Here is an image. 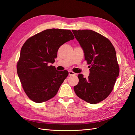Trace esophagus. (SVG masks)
Segmentation results:
<instances>
[{
    "label": "esophagus",
    "mask_w": 135,
    "mask_h": 135,
    "mask_svg": "<svg viewBox=\"0 0 135 135\" xmlns=\"http://www.w3.org/2000/svg\"><path fill=\"white\" fill-rule=\"evenodd\" d=\"M69 75H75V73H74L73 71H69Z\"/></svg>",
    "instance_id": "esophagus-1"
}]
</instances>
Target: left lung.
Instances as JSON below:
<instances>
[{
  "label": "left lung",
  "mask_w": 135,
  "mask_h": 135,
  "mask_svg": "<svg viewBox=\"0 0 135 135\" xmlns=\"http://www.w3.org/2000/svg\"><path fill=\"white\" fill-rule=\"evenodd\" d=\"M83 49L85 60L90 65L88 78L78 75V84L74 86L77 96L91 104H97L109 96L119 75L115 49L103 35L90 30H72Z\"/></svg>",
  "instance_id": "left-lung-1"
}]
</instances>
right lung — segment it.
Listing matches in <instances>:
<instances>
[{"label": "right lung", "mask_w": 135, "mask_h": 135, "mask_svg": "<svg viewBox=\"0 0 135 135\" xmlns=\"http://www.w3.org/2000/svg\"><path fill=\"white\" fill-rule=\"evenodd\" d=\"M74 38L70 30L51 28L39 32L25 42L16 69L30 99L41 103L56 95L69 73L58 71L49 65L54 63L61 46Z\"/></svg>", "instance_id": "right-lung-1"}]
</instances>
